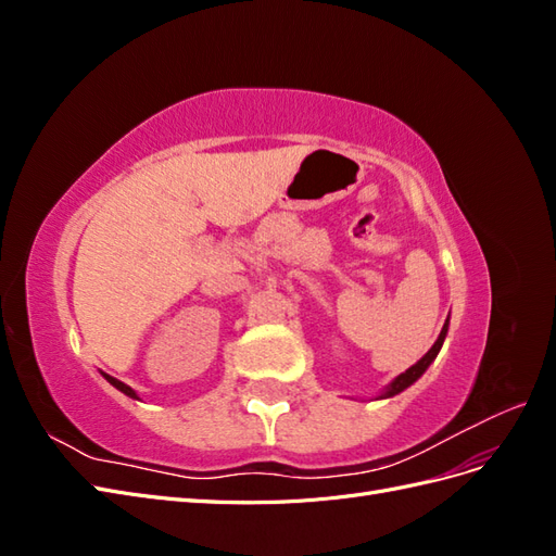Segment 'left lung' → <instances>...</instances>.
Returning a JSON list of instances; mask_svg holds the SVG:
<instances>
[{"label":"left lung","mask_w":556,"mask_h":556,"mask_svg":"<svg viewBox=\"0 0 556 556\" xmlns=\"http://www.w3.org/2000/svg\"><path fill=\"white\" fill-rule=\"evenodd\" d=\"M445 333H447V319H445V325H443V331H441V336H439V341H435L433 345H431V350L427 352V355L419 359L415 366H410L406 374H401L399 378H394L392 380V384L387 387V392L382 394V399H387V396H394V394H399V392H403L406 390V387H410L419 376H422L427 368H429V364L435 359V355H439L441 352V348H443V341H445Z\"/></svg>","instance_id":"left-lung-1"}]
</instances>
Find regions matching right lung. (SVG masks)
I'll return each instance as SVG.
<instances>
[{"label":"right lung","mask_w":556,"mask_h":556,"mask_svg":"<svg viewBox=\"0 0 556 556\" xmlns=\"http://www.w3.org/2000/svg\"><path fill=\"white\" fill-rule=\"evenodd\" d=\"M104 378H106V380H109V382H111L113 387H117V390H121L123 394H127V396H131V399H139V396H137V392H134V390H131V387H127L125 382H121V380H115V378H111V376H106V374H104Z\"/></svg>","instance_id":"1"}]
</instances>
